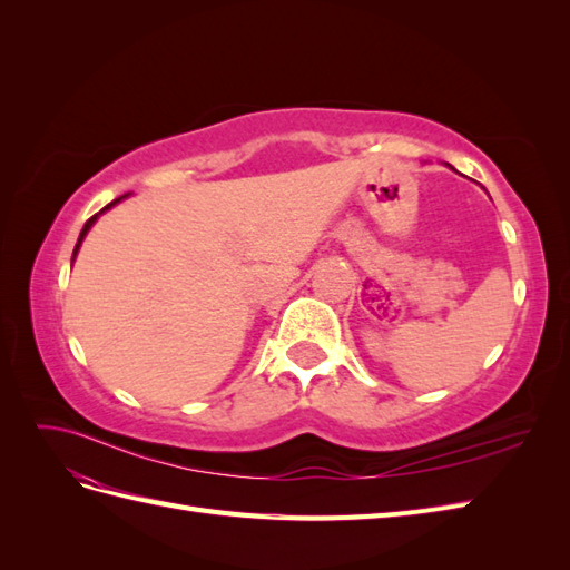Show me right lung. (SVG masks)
<instances>
[{
    "instance_id": "1",
    "label": "right lung",
    "mask_w": 570,
    "mask_h": 570,
    "mask_svg": "<svg viewBox=\"0 0 570 570\" xmlns=\"http://www.w3.org/2000/svg\"><path fill=\"white\" fill-rule=\"evenodd\" d=\"M124 197H126V195H124ZM124 197H118V199H114V202H111V204H107V206H105V209H101V212H107V209H109V206H114L116 202H120V199H124ZM101 212H99V214H101ZM99 214H95V216H92V218H90V220H88V223H85V226H82V230H80V237H78V245H76V249H73V256H76V252H78V247H80V243H82V237H85V235H88V230L92 228V223L97 220V216H99Z\"/></svg>"
}]
</instances>
